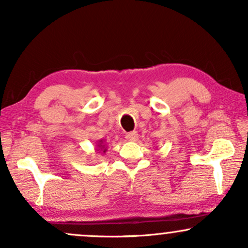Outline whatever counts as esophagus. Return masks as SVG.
<instances>
[{
    "mask_svg": "<svg viewBox=\"0 0 248 248\" xmlns=\"http://www.w3.org/2000/svg\"><path fill=\"white\" fill-rule=\"evenodd\" d=\"M137 137H139V134H137V132H129L126 134L127 141H136Z\"/></svg>",
    "mask_w": 248,
    "mask_h": 248,
    "instance_id": "esophagus-1",
    "label": "esophagus"
}]
</instances>
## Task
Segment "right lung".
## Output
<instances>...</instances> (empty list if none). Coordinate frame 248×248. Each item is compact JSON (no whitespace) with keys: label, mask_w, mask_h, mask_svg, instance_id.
I'll use <instances>...</instances> for the list:
<instances>
[{"label":"right lung","mask_w":248,"mask_h":248,"mask_svg":"<svg viewBox=\"0 0 248 248\" xmlns=\"http://www.w3.org/2000/svg\"><path fill=\"white\" fill-rule=\"evenodd\" d=\"M95 150H97V151H101V153H104V154L106 153V151H107V147H106L105 141H104V140H100V141H98V143H97V149H95Z\"/></svg>","instance_id":"add662e5"}]
</instances>
